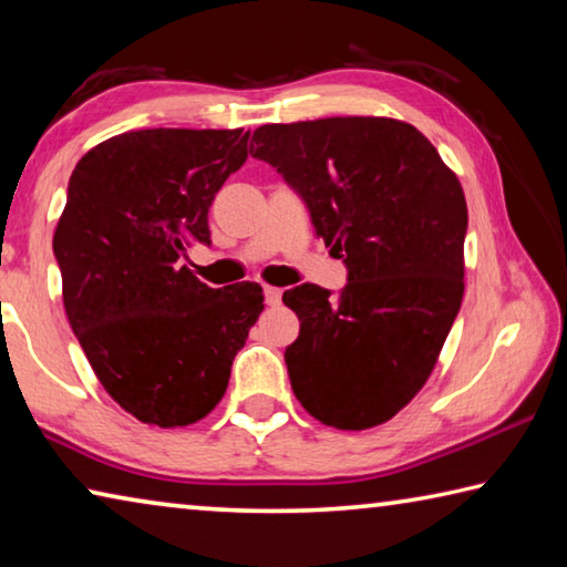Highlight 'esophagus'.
I'll use <instances>...</instances> for the list:
<instances>
[{
  "mask_svg": "<svg viewBox=\"0 0 567 567\" xmlns=\"http://www.w3.org/2000/svg\"><path fill=\"white\" fill-rule=\"evenodd\" d=\"M265 302L270 307H277L282 302V290H277V287H265Z\"/></svg>",
  "mask_w": 567,
  "mask_h": 567,
  "instance_id": "esophagus-1",
  "label": "esophagus"
}]
</instances>
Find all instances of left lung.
<instances>
[{
  "instance_id": "1",
  "label": "left lung",
  "mask_w": 567,
  "mask_h": 567,
  "mask_svg": "<svg viewBox=\"0 0 567 567\" xmlns=\"http://www.w3.org/2000/svg\"><path fill=\"white\" fill-rule=\"evenodd\" d=\"M249 155L280 172L348 267L338 295H282L300 320L285 350L295 395L324 425H380L425 385L460 312L463 187L425 134L385 117L262 124Z\"/></svg>"
}]
</instances>
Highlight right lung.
Listing matches in <instances>:
<instances>
[{
    "label": "right lung",
    "instance_id": "right-lung-1",
    "mask_svg": "<svg viewBox=\"0 0 567 567\" xmlns=\"http://www.w3.org/2000/svg\"><path fill=\"white\" fill-rule=\"evenodd\" d=\"M243 130H140L90 150L54 233L66 320L102 388L147 425L203 420L262 312V287L199 282L207 213L245 165Z\"/></svg>",
    "mask_w": 567,
    "mask_h": 567
}]
</instances>
